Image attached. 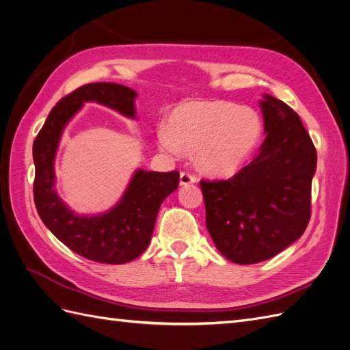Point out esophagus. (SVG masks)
<instances>
[{
  "label": "esophagus",
  "mask_w": 350,
  "mask_h": 350,
  "mask_svg": "<svg viewBox=\"0 0 350 350\" xmlns=\"http://www.w3.org/2000/svg\"><path fill=\"white\" fill-rule=\"evenodd\" d=\"M196 183V177L193 174H190L187 172H182L180 173V185L182 186H189Z\"/></svg>",
  "instance_id": "34e87169"
}]
</instances>
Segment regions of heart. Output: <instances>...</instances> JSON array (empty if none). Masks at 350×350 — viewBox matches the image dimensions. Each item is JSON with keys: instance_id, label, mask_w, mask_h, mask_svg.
Listing matches in <instances>:
<instances>
[{"instance_id": "b5f03b06", "label": "heart", "mask_w": 350, "mask_h": 350, "mask_svg": "<svg viewBox=\"0 0 350 350\" xmlns=\"http://www.w3.org/2000/svg\"><path fill=\"white\" fill-rule=\"evenodd\" d=\"M260 132V118L250 107L195 100L173 111L168 129L159 131V144L168 154L196 152L199 168L209 174H230L252 154Z\"/></svg>"}]
</instances>
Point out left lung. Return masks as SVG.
Masks as SVG:
<instances>
[{"instance_id": "1", "label": "left lung", "mask_w": 350, "mask_h": 350, "mask_svg": "<svg viewBox=\"0 0 350 350\" xmlns=\"http://www.w3.org/2000/svg\"><path fill=\"white\" fill-rule=\"evenodd\" d=\"M263 97L266 138L253 161L228 180H200L206 228L219 253L239 265L285 250L311 217L317 151L295 111L272 96Z\"/></svg>"}]
</instances>
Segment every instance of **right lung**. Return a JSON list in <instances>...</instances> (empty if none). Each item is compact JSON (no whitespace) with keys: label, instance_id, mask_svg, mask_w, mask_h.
Instances as JSON below:
<instances>
[{"label":"right lung","instance_id":"add662e5","mask_svg":"<svg viewBox=\"0 0 350 350\" xmlns=\"http://www.w3.org/2000/svg\"><path fill=\"white\" fill-rule=\"evenodd\" d=\"M137 92L115 83H94L62 97L33 142L36 174L35 205L43 224L74 253L88 260L123 265L141 256L150 244L163 200L178 187V172L137 170L122 199L98 215H78L55 190V155L66 123L85 101H96L126 118H135Z\"/></svg>","mask_w":350,"mask_h":350}]
</instances>
